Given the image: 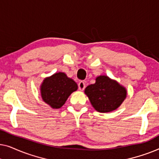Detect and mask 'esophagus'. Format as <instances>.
Returning <instances> with one entry per match:
<instances>
[{"label":"esophagus","mask_w":159,"mask_h":159,"mask_svg":"<svg viewBox=\"0 0 159 159\" xmlns=\"http://www.w3.org/2000/svg\"><path fill=\"white\" fill-rule=\"evenodd\" d=\"M78 87H79V90L80 91H82L84 90V89L85 88V83H84V82H80L79 84H78Z\"/></svg>","instance_id":"esophagus-1"}]
</instances>
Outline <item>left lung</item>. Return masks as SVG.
<instances>
[{
    "mask_svg": "<svg viewBox=\"0 0 159 159\" xmlns=\"http://www.w3.org/2000/svg\"><path fill=\"white\" fill-rule=\"evenodd\" d=\"M84 94L95 110L108 113L115 111L121 105L127 98V90L115 80L106 75H100L95 78L94 84L84 89Z\"/></svg>",
    "mask_w": 159,
    "mask_h": 159,
    "instance_id": "obj_1",
    "label": "left lung"
}]
</instances>
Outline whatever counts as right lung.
<instances>
[{"label": "right lung", "mask_w": 159, "mask_h": 159, "mask_svg": "<svg viewBox=\"0 0 159 159\" xmlns=\"http://www.w3.org/2000/svg\"><path fill=\"white\" fill-rule=\"evenodd\" d=\"M77 88V84L64 72H56L45 77L40 87L43 101L55 109L62 107Z\"/></svg>", "instance_id": "1"}]
</instances>
